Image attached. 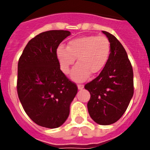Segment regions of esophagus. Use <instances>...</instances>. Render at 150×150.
Returning <instances> with one entry per match:
<instances>
[{
	"instance_id": "obj_1",
	"label": "esophagus",
	"mask_w": 150,
	"mask_h": 150,
	"mask_svg": "<svg viewBox=\"0 0 150 150\" xmlns=\"http://www.w3.org/2000/svg\"><path fill=\"white\" fill-rule=\"evenodd\" d=\"M77 87H78V89L81 90V89H83V88H84V86H83V84H78Z\"/></svg>"
}]
</instances>
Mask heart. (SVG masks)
Masks as SVG:
<instances>
[{
	"instance_id": "obj_1",
	"label": "heart",
	"mask_w": 150,
	"mask_h": 150,
	"mask_svg": "<svg viewBox=\"0 0 150 150\" xmlns=\"http://www.w3.org/2000/svg\"><path fill=\"white\" fill-rule=\"evenodd\" d=\"M110 53V43L104 36H83L71 40L67 47L59 45L56 55L60 68L67 74L76 59V64L71 73V78L83 81L90 74L96 75L106 65Z\"/></svg>"
}]
</instances>
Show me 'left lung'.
I'll return each mask as SVG.
<instances>
[{"label":"left lung","instance_id":"1","mask_svg":"<svg viewBox=\"0 0 150 150\" xmlns=\"http://www.w3.org/2000/svg\"><path fill=\"white\" fill-rule=\"evenodd\" d=\"M110 43V53L98 76L85 85L90 92L87 107L90 116L99 125L115 123L127 110L134 95L132 64L115 36L102 30Z\"/></svg>","mask_w":150,"mask_h":150}]
</instances>
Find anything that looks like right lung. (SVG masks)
<instances>
[{"label":"right lung","instance_id":"1","mask_svg":"<svg viewBox=\"0 0 150 150\" xmlns=\"http://www.w3.org/2000/svg\"><path fill=\"white\" fill-rule=\"evenodd\" d=\"M71 35L68 30L40 33L29 41L18 62L17 92L34 122L45 128L61 126L70 113L77 86L60 70L56 50Z\"/></svg>","mask_w":150,"mask_h":150}]
</instances>
